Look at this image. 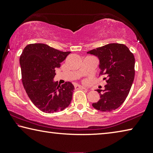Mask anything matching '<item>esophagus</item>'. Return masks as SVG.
Segmentation results:
<instances>
[{"label": "esophagus", "mask_w": 153, "mask_h": 153, "mask_svg": "<svg viewBox=\"0 0 153 153\" xmlns=\"http://www.w3.org/2000/svg\"><path fill=\"white\" fill-rule=\"evenodd\" d=\"M74 87L76 89H78V88H81V89H86L85 87H84V86L81 85H78V84H75Z\"/></svg>", "instance_id": "esophagus-1"}]
</instances>
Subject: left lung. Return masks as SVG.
Masks as SVG:
<instances>
[{
	"instance_id": "obj_1",
	"label": "left lung",
	"mask_w": 153,
	"mask_h": 153,
	"mask_svg": "<svg viewBox=\"0 0 153 153\" xmlns=\"http://www.w3.org/2000/svg\"><path fill=\"white\" fill-rule=\"evenodd\" d=\"M100 60V76L106 82L104 90L97 89L100 99L93 103L95 109L111 112L122 105L128 95L135 77V57L124 44L110 43L87 52Z\"/></svg>"
}]
</instances>
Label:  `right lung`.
I'll use <instances>...</instances> for the list:
<instances>
[{"instance_id": "obj_1", "label": "right lung", "mask_w": 153, "mask_h": 153, "mask_svg": "<svg viewBox=\"0 0 153 153\" xmlns=\"http://www.w3.org/2000/svg\"><path fill=\"white\" fill-rule=\"evenodd\" d=\"M70 51L63 52L42 43L29 44L20 56L22 82L29 99L42 112L53 113L67 108L71 102L74 86L53 81L56 68Z\"/></svg>"}]
</instances>
